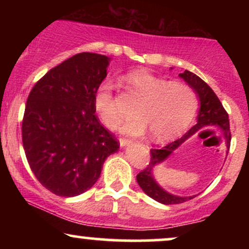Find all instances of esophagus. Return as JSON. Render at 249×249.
<instances>
[{"instance_id":"esophagus-1","label":"esophagus","mask_w":249,"mask_h":249,"mask_svg":"<svg viewBox=\"0 0 249 249\" xmlns=\"http://www.w3.org/2000/svg\"><path fill=\"white\" fill-rule=\"evenodd\" d=\"M119 144H121V146H122V147H125V146H128V145L132 144V142H131L130 139L121 138V139H119Z\"/></svg>"}]
</instances>
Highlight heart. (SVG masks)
Returning <instances> with one entry per match:
<instances>
[{
	"mask_svg": "<svg viewBox=\"0 0 249 249\" xmlns=\"http://www.w3.org/2000/svg\"><path fill=\"white\" fill-rule=\"evenodd\" d=\"M128 90L138 101L133 107L136 116L119 126L122 132L142 136L150 130L156 142L177 138L186 130L196 113V92L186 83L158 77L147 70H134L125 76ZM93 107L107 127H115L119 121L113 84L104 81L93 96Z\"/></svg>",
	"mask_w": 249,
	"mask_h": 249,
	"instance_id": "heart-1",
	"label": "heart"
}]
</instances>
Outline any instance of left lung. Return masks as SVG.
Wrapping results in <instances>:
<instances>
[{
	"label": "left lung",
	"instance_id": "obj_1",
	"mask_svg": "<svg viewBox=\"0 0 249 249\" xmlns=\"http://www.w3.org/2000/svg\"><path fill=\"white\" fill-rule=\"evenodd\" d=\"M172 69V68H171ZM179 77L184 79L193 89L196 92V97L199 99V112L196 116V124L193 127H191L181 138L177 139L166 145L160 150L152 148L151 150V162L148 166L142 171L141 173L137 176V182L141 186V188L147 194L150 198H152L156 201L160 202L164 205H176L181 204V202L187 201V200L193 199L196 196H176L167 192L165 188H162L158 184L156 178H154V170H156L158 165H160L165 160H167L168 157L172 154L174 151L178 148L180 145L184 144L187 139L194 136L200 130H204L207 127H216L218 130L221 131L222 136L225 138L226 145V154L230 150L231 144V132H230V119H228L227 112L225 111L222 107L221 102L216 97L214 91L200 78L196 73L191 72V71L185 70L182 73H179Z\"/></svg>",
	"mask_w": 249,
	"mask_h": 249
}]
</instances>
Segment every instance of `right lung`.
Masks as SVG:
<instances>
[{"mask_svg": "<svg viewBox=\"0 0 249 249\" xmlns=\"http://www.w3.org/2000/svg\"><path fill=\"white\" fill-rule=\"evenodd\" d=\"M110 61L105 55L77 53L48 71L28 97L24 152L37 180L56 196L70 198L90 190L107 157L118 151L93 107Z\"/></svg>", "mask_w": 249, "mask_h": 249, "instance_id": "obj_1", "label": "right lung"}]
</instances>
